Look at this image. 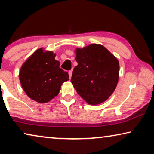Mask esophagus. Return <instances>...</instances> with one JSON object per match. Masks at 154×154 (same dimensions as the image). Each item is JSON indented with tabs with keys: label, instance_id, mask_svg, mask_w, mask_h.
<instances>
[{
	"label": "esophagus",
	"instance_id": "1",
	"mask_svg": "<svg viewBox=\"0 0 154 154\" xmlns=\"http://www.w3.org/2000/svg\"><path fill=\"white\" fill-rule=\"evenodd\" d=\"M72 70H71V71H69V77L71 78V76H72Z\"/></svg>",
	"mask_w": 154,
	"mask_h": 154
}]
</instances>
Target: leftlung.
I'll return each mask as SVG.
<instances>
[{
  "mask_svg": "<svg viewBox=\"0 0 154 154\" xmlns=\"http://www.w3.org/2000/svg\"><path fill=\"white\" fill-rule=\"evenodd\" d=\"M75 60L78 64L71 82L77 93L90 105L105 101L118 82V60L105 47L97 44L76 49Z\"/></svg>",
  "mask_w": 154,
  "mask_h": 154,
  "instance_id": "8db88e82",
  "label": "left lung"
}]
</instances>
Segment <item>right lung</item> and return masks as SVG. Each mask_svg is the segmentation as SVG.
<instances>
[{"mask_svg":"<svg viewBox=\"0 0 154 154\" xmlns=\"http://www.w3.org/2000/svg\"><path fill=\"white\" fill-rule=\"evenodd\" d=\"M52 51L38 49L26 61L19 75L21 85L32 100L46 103L58 94L60 87L69 80V74L60 68Z\"/></svg>","mask_w":154,"mask_h":154,"instance_id":"1","label":"right lung"}]
</instances>
